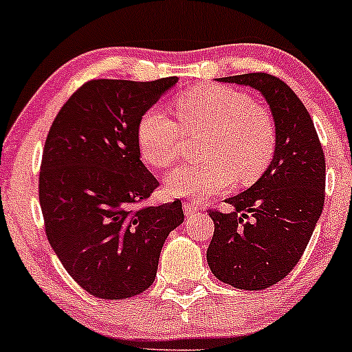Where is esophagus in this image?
I'll list each match as a JSON object with an SVG mask.
<instances>
[{
	"mask_svg": "<svg viewBox=\"0 0 352 352\" xmlns=\"http://www.w3.org/2000/svg\"><path fill=\"white\" fill-rule=\"evenodd\" d=\"M199 211H203V208H201L199 204L191 203V201H186V203H184V212H186V216H192Z\"/></svg>",
	"mask_w": 352,
	"mask_h": 352,
	"instance_id": "34e87169",
	"label": "esophagus"
}]
</instances>
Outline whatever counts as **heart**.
<instances>
[{"label":"heart","instance_id":"heart-1","mask_svg":"<svg viewBox=\"0 0 352 352\" xmlns=\"http://www.w3.org/2000/svg\"><path fill=\"white\" fill-rule=\"evenodd\" d=\"M179 123L160 108H149L138 123L141 156L155 168H168L181 155L184 132L206 133L199 163L177 166L166 189L177 197H203L228 191L236 177L254 183L270 166L276 128L266 108L250 94L224 86H199L176 101Z\"/></svg>","mask_w":352,"mask_h":352}]
</instances>
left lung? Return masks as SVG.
Returning <instances> with one entry per match:
<instances>
[{
	"label": "left lung",
	"instance_id": "left-lung-1",
	"mask_svg": "<svg viewBox=\"0 0 352 352\" xmlns=\"http://www.w3.org/2000/svg\"><path fill=\"white\" fill-rule=\"evenodd\" d=\"M218 81L263 94L274 120L276 148L263 176L228 197L232 211H209L214 234L208 264L229 286L266 289L293 271L313 236L324 204V153L307 109L279 78L250 73Z\"/></svg>",
	"mask_w": 352,
	"mask_h": 352
}]
</instances>
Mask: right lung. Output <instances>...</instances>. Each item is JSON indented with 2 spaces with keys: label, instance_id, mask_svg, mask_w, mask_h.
Instances as JSON below:
<instances>
[{
  "label": "right lung",
  "instance_id": "obj_1",
  "mask_svg": "<svg viewBox=\"0 0 352 352\" xmlns=\"http://www.w3.org/2000/svg\"><path fill=\"white\" fill-rule=\"evenodd\" d=\"M176 82L88 81L51 124L39 173L46 236L71 278L94 298L148 289L166 238L184 221L179 199L141 206L160 183L136 140L141 116Z\"/></svg>",
  "mask_w": 352,
  "mask_h": 352
}]
</instances>
